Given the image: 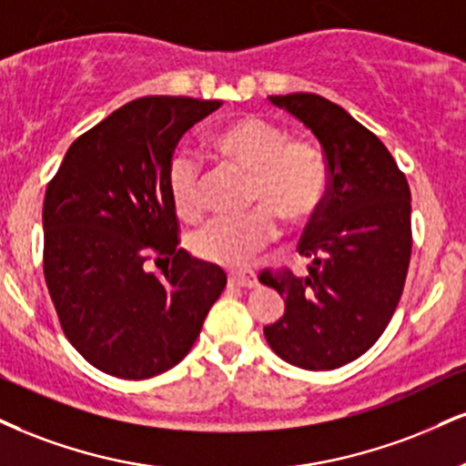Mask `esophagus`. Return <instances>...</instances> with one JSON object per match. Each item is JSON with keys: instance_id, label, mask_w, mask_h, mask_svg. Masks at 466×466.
Listing matches in <instances>:
<instances>
[{"instance_id": "obj_1", "label": "esophagus", "mask_w": 466, "mask_h": 466, "mask_svg": "<svg viewBox=\"0 0 466 466\" xmlns=\"http://www.w3.org/2000/svg\"><path fill=\"white\" fill-rule=\"evenodd\" d=\"M229 284L238 289H254L256 278L251 271H237V273H229Z\"/></svg>"}]
</instances>
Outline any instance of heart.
I'll return each instance as SVG.
<instances>
[{"label": "heart", "instance_id": "b5f03b06", "mask_svg": "<svg viewBox=\"0 0 466 466\" xmlns=\"http://www.w3.org/2000/svg\"><path fill=\"white\" fill-rule=\"evenodd\" d=\"M218 160L249 173L248 201L260 204L238 217H218L193 237L195 256L223 267H240L279 234L282 215L290 223L312 217L325 195V162L315 145L289 138L273 123L240 116L210 134ZM173 208L184 221L201 215V169L177 156L169 169Z\"/></svg>", "mask_w": 466, "mask_h": 466}]
</instances>
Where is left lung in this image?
I'll return each mask as SVG.
<instances>
[{
	"label": "left lung",
	"mask_w": 466,
	"mask_h": 466,
	"mask_svg": "<svg viewBox=\"0 0 466 466\" xmlns=\"http://www.w3.org/2000/svg\"><path fill=\"white\" fill-rule=\"evenodd\" d=\"M315 134L328 162V193L299 254L306 278L265 271L284 317L265 325L271 350L299 369L332 371L360 358L393 317L410 265V188L384 143L321 95L268 97Z\"/></svg>",
	"instance_id": "left-lung-1"
}]
</instances>
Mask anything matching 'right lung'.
<instances>
[{
    "mask_svg": "<svg viewBox=\"0 0 466 466\" xmlns=\"http://www.w3.org/2000/svg\"><path fill=\"white\" fill-rule=\"evenodd\" d=\"M221 102L143 97L66 149L45 190L43 271L69 343L99 371L147 380L188 354L226 271L177 248L173 149ZM151 250L172 262L147 271Z\"/></svg>",
    "mask_w": 466,
    "mask_h": 466,
    "instance_id": "1",
    "label": "right lung"
}]
</instances>
